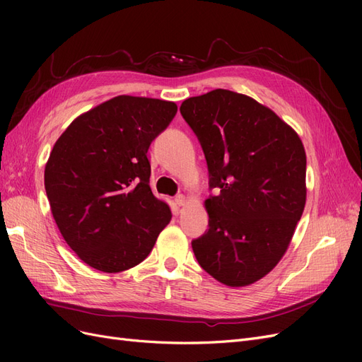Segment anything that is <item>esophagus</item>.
I'll use <instances>...</instances> for the list:
<instances>
[{"mask_svg":"<svg viewBox=\"0 0 362 362\" xmlns=\"http://www.w3.org/2000/svg\"><path fill=\"white\" fill-rule=\"evenodd\" d=\"M175 204H177L178 206H182V205H185V196H184V194H178V196H175Z\"/></svg>","mask_w":362,"mask_h":362,"instance_id":"esophagus-1","label":"esophagus"}]
</instances>
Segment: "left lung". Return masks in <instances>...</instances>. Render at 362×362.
Masks as SVG:
<instances>
[{"label":"left lung","instance_id":"obj_1","mask_svg":"<svg viewBox=\"0 0 362 362\" xmlns=\"http://www.w3.org/2000/svg\"><path fill=\"white\" fill-rule=\"evenodd\" d=\"M180 112L210 173L208 229L192 242L199 266L243 287L266 276L290 245L306 201V156L296 131L252 98L216 89Z\"/></svg>","mask_w":362,"mask_h":362}]
</instances>
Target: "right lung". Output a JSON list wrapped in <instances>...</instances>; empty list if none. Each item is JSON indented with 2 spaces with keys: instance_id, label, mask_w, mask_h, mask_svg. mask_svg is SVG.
Segmentation results:
<instances>
[{
  "instance_id": "1",
  "label": "right lung",
  "mask_w": 362,
  "mask_h": 362,
  "mask_svg": "<svg viewBox=\"0 0 362 362\" xmlns=\"http://www.w3.org/2000/svg\"><path fill=\"white\" fill-rule=\"evenodd\" d=\"M177 104L116 96L76 117L54 145L45 190L63 238L90 267L117 273L154 247L172 213L151 192L148 149Z\"/></svg>"
}]
</instances>
